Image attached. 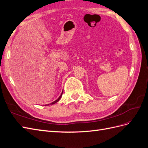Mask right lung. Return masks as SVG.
<instances>
[{
    "label": "right lung",
    "mask_w": 148,
    "mask_h": 148,
    "mask_svg": "<svg viewBox=\"0 0 148 148\" xmlns=\"http://www.w3.org/2000/svg\"><path fill=\"white\" fill-rule=\"evenodd\" d=\"M62 94H63V91H62V94L60 95V96L59 97V98H58V99H57V100H56L55 101H53V102H52V103H51V104H56V102H57L58 101H59L60 99V98H61V97H62ZM48 105H49V104H47V105H46V106H48ZM46 106V105H45Z\"/></svg>",
    "instance_id": "add662e5"
}]
</instances>
